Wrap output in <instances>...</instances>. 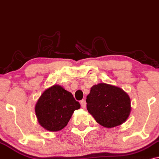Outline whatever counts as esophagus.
<instances>
[{
	"label": "esophagus",
	"mask_w": 159,
	"mask_h": 159,
	"mask_svg": "<svg viewBox=\"0 0 159 159\" xmlns=\"http://www.w3.org/2000/svg\"><path fill=\"white\" fill-rule=\"evenodd\" d=\"M80 104H81V106L83 108H85V106H86V102H85V100H82L80 101Z\"/></svg>",
	"instance_id": "esophagus-1"
}]
</instances>
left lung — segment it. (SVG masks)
<instances>
[{"label":"left lung","mask_w":159,"mask_h":159,"mask_svg":"<svg viewBox=\"0 0 159 159\" xmlns=\"http://www.w3.org/2000/svg\"><path fill=\"white\" fill-rule=\"evenodd\" d=\"M86 102L89 112L99 124L106 128L122 124L131 111L128 94L120 88L106 83L93 85Z\"/></svg>","instance_id":"obj_1"}]
</instances>
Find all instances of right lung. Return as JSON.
Wrapping results in <instances>:
<instances>
[{
    "instance_id": "obj_1",
    "label": "right lung",
    "mask_w": 159,
    "mask_h": 159,
    "mask_svg": "<svg viewBox=\"0 0 159 159\" xmlns=\"http://www.w3.org/2000/svg\"><path fill=\"white\" fill-rule=\"evenodd\" d=\"M80 104L72 94L60 85H54L43 92L35 111L41 126L50 132L62 129Z\"/></svg>"
}]
</instances>
